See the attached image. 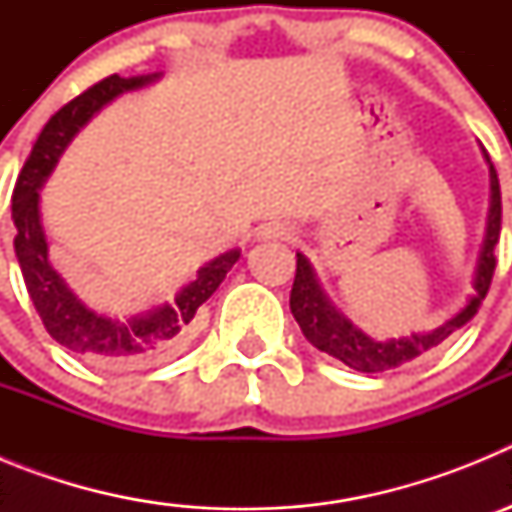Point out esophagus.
<instances>
[{
  "instance_id": "obj_1",
  "label": "esophagus",
  "mask_w": 512,
  "mask_h": 512,
  "mask_svg": "<svg viewBox=\"0 0 512 512\" xmlns=\"http://www.w3.org/2000/svg\"><path fill=\"white\" fill-rule=\"evenodd\" d=\"M259 235L264 241H292V238H295V230L289 228L287 223H266Z\"/></svg>"
}]
</instances>
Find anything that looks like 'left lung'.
I'll list each match as a JSON object with an SVG mask.
<instances>
[{"label": "left lung", "mask_w": 512, "mask_h": 512, "mask_svg": "<svg viewBox=\"0 0 512 512\" xmlns=\"http://www.w3.org/2000/svg\"><path fill=\"white\" fill-rule=\"evenodd\" d=\"M485 158L487 164H490V212H487L485 241H482V248H479L477 269H474V295L469 297L467 305L461 307L454 318L438 325V328L425 330V333H410L408 338L377 341V338L366 336L361 328H356L328 300V295L320 287L318 277H315V269L307 261V256L297 253V274L295 284H292V295H289V307H292V315H295L302 333H305V338L312 346L325 351L333 359L343 361V364L356 369V372H384V369H395L400 364H408V361L418 359L425 351L436 348L454 330H459L461 325H467L477 315L479 305H482L487 289H490L492 274H495V246L500 241V220H503V200H500L497 171L487 153Z\"/></svg>", "instance_id": "1"}]
</instances>
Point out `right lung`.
I'll return each instance as SVG.
<instances>
[{
    "label": "right lung",
    "instance_id": "obj_1",
    "mask_svg": "<svg viewBox=\"0 0 512 512\" xmlns=\"http://www.w3.org/2000/svg\"><path fill=\"white\" fill-rule=\"evenodd\" d=\"M161 74L148 76H107L87 92L63 104L61 110L45 122L43 133L35 140L30 158L17 176L12 194V223H15V253L20 261L27 295L33 300L45 330L53 341L69 348L71 354L107 369H130L138 364H153L174 356L192 333L194 315L212 297L233 264L241 259L238 248L220 253L207 261L197 277L184 284L176 297L156 305L133 318H112L87 307L63 282L48 253L43 220H40V189L56 169L74 135L79 133L104 104H110L125 92L143 89Z\"/></svg>",
    "mask_w": 512,
    "mask_h": 512
}]
</instances>
